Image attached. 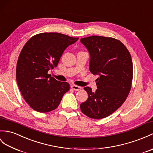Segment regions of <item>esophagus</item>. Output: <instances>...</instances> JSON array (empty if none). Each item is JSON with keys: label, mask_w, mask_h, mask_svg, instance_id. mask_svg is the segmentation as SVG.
Wrapping results in <instances>:
<instances>
[{"label": "esophagus", "mask_w": 153, "mask_h": 153, "mask_svg": "<svg viewBox=\"0 0 153 153\" xmlns=\"http://www.w3.org/2000/svg\"><path fill=\"white\" fill-rule=\"evenodd\" d=\"M71 88H72V89L74 91H79L81 89V87H79V86H77V85H73L71 86Z\"/></svg>", "instance_id": "1"}]
</instances>
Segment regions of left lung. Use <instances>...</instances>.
<instances>
[{"label":"left lung","instance_id":"1","mask_svg":"<svg viewBox=\"0 0 153 153\" xmlns=\"http://www.w3.org/2000/svg\"><path fill=\"white\" fill-rule=\"evenodd\" d=\"M91 55L90 71L99 75L95 92L86 87L88 98L81 111L92 119L107 117L119 108L129 94L133 78L130 52L121 42L111 37L91 36L80 40Z\"/></svg>","mask_w":153,"mask_h":153}]
</instances>
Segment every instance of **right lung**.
<instances>
[{"label":"right lung","mask_w":153,"mask_h":153,"mask_svg":"<svg viewBox=\"0 0 153 153\" xmlns=\"http://www.w3.org/2000/svg\"><path fill=\"white\" fill-rule=\"evenodd\" d=\"M79 38L58 33L34 35L21 49L16 66V80L25 100L35 111L47 113L55 109L70 89L48 72L56 67L64 51Z\"/></svg>","instance_id":"right-lung-1"}]
</instances>
